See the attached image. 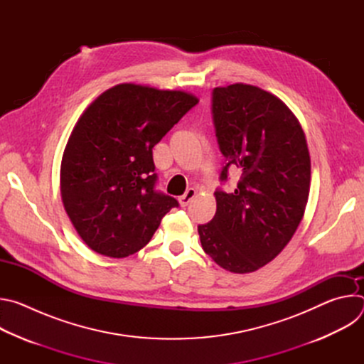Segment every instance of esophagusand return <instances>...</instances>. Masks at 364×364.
<instances>
[{"instance_id":"esophagus-1","label":"esophagus","mask_w":364,"mask_h":364,"mask_svg":"<svg viewBox=\"0 0 364 364\" xmlns=\"http://www.w3.org/2000/svg\"><path fill=\"white\" fill-rule=\"evenodd\" d=\"M194 197H196V190H194V188H188V190L178 198L180 205H181V207H186Z\"/></svg>"}]
</instances>
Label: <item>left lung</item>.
<instances>
[{"label":"left lung","instance_id":"obj_1","mask_svg":"<svg viewBox=\"0 0 364 364\" xmlns=\"http://www.w3.org/2000/svg\"><path fill=\"white\" fill-rule=\"evenodd\" d=\"M213 122L226 166L242 174L233 193L218 190L216 215L197 228L203 250L223 269L249 274L269 264L294 236L309 194L304 129L275 95L246 83L213 90Z\"/></svg>","mask_w":364,"mask_h":364}]
</instances>
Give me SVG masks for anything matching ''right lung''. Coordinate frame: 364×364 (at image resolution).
<instances>
[{
  "mask_svg": "<svg viewBox=\"0 0 364 364\" xmlns=\"http://www.w3.org/2000/svg\"><path fill=\"white\" fill-rule=\"evenodd\" d=\"M198 103L184 90L121 83L77 119L60 166L65 210L96 253L127 257L142 249L178 205L154 190L152 148Z\"/></svg>",
  "mask_w": 364,
  "mask_h": 364,
  "instance_id": "right-lung-1",
  "label": "right lung"
}]
</instances>
